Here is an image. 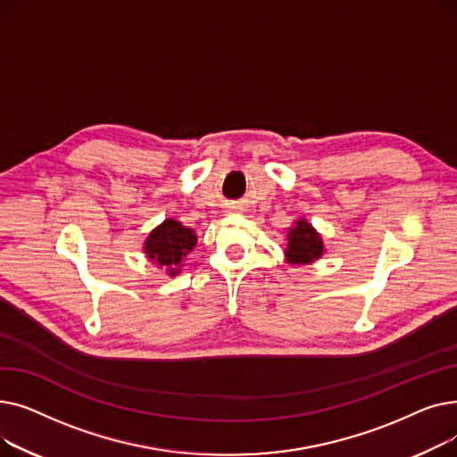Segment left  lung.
<instances>
[{"mask_svg":"<svg viewBox=\"0 0 457 457\" xmlns=\"http://www.w3.org/2000/svg\"><path fill=\"white\" fill-rule=\"evenodd\" d=\"M285 252L291 262H311L324 252L322 238L305 220H298L289 231V245Z\"/></svg>","mask_w":457,"mask_h":457,"instance_id":"obj_1","label":"left lung"}]
</instances>
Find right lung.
Instances as JSON below:
<instances>
[{"mask_svg":"<svg viewBox=\"0 0 457 457\" xmlns=\"http://www.w3.org/2000/svg\"><path fill=\"white\" fill-rule=\"evenodd\" d=\"M196 246V235L190 228L181 226L178 220L168 219L159 228H155L148 241L144 243L148 257L161 267L170 270V276H176L178 267L187 257V253Z\"/></svg>","mask_w":457,"mask_h":457,"instance_id":"1","label":"right lung"}]
</instances>
